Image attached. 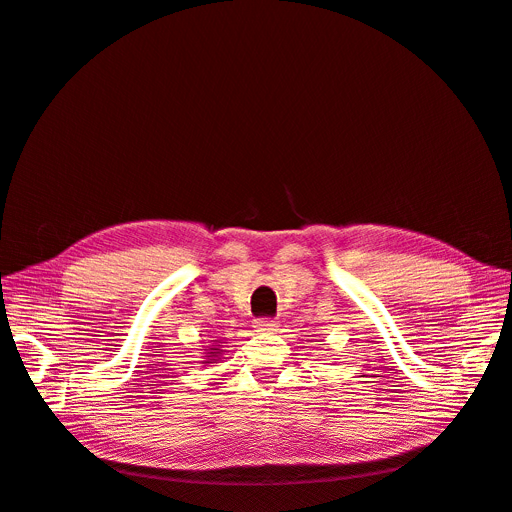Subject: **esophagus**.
Segmentation results:
<instances>
[{"label":"esophagus","mask_w":512,"mask_h":512,"mask_svg":"<svg viewBox=\"0 0 512 512\" xmlns=\"http://www.w3.org/2000/svg\"><path fill=\"white\" fill-rule=\"evenodd\" d=\"M277 327H279V323L273 319H256L254 321V330L258 334H273V332H277Z\"/></svg>","instance_id":"obj_1"}]
</instances>
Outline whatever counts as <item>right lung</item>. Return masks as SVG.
<instances>
[{"mask_svg":"<svg viewBox=\"0 0 512 512\" xmlns=\"http://www.w3.org/2000/svg\"><path fill=\"white\" fill-rule=\"evenodd\" d=\"M206 353H203V363H216L218 359H220V355H222V346H220V342L218 340H212V346L210 349H203Z\"/></svg>","mask_w":512,"mask_h":512,"instance_id":"1","label":"right lung"}]
</instances>
